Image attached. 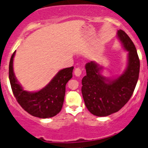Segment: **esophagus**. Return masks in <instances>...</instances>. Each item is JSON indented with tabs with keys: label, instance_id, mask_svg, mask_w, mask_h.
Wrapping results in <instances>:
<instances>
[{
	"label": "esophagus",
	"instance_id": "34e87169",
	"mask_svg": "<svg viewBox=\"0 0 148 148\" xmlns=\"http://www.w3.org/2000/svg\"><path fill=\"white\" fill-rule=\"evenodd\" d=\"M75 75L77 77H79V76L81 75L82 74V69H80V68H76L75 69Z\"/></svg>",
	"mask_w": 148,
	"mask_h": 148
}]
</instances>
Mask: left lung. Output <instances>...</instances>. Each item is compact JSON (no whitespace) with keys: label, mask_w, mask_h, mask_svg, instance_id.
I'll return each mask as SVG.
<instances>
[{"label":"left lung","mask_w":148,"mask_h":148,"mask_svg":"<svg viewBox=\"0 0 148 148\" xmlns=\"http://www.w3.org/2000/svg\"><path fill=\"white\" fill-rule=\"evenodd\" d=\"M118 36L128 51V64L124 73L112 81L100 74L102 67L94 62L85 66L86 75L82 80V93L88 110L97 116H107L124 107L132 95L138 79L140 60L134 44L122 29Z\"/></svg>","instance_id":"8db88e82"}]
</instances>
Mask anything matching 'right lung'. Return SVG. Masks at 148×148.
<instances>
[{"label": "right lung", "mask_w": 148, "mask_h": 148, "mask_svg": "<svg viewBox=\"0 0 148 148\" xmlns=\"http://www.w3.org/2000/svg\"><path fill=\"white\" fill-rule=\"evenodd\" d=\"M12 54L9 65V78L13 94L17 102L25 112L40 119L56 116L62 108L66 92V85L73 77V66L62 69L50 82L39 91L30 93L24 91L16 79L13 71Z\"/></svg>", "instance_id": "obj_1"}]
</instances>
